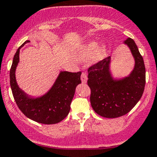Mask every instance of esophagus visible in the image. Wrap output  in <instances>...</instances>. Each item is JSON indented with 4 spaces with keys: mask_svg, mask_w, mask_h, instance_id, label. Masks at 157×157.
Returning a JSON list of instances; mask_svg holds the SVG:
<instances>
[{
    "mask_svg": "<svg viewBox=\"0 0 157 157\" xmlns=\"http://www.w3.org/2000/svg\"><path fill=\"white\" fill-rule=\"evenodd\" d=\"M80 78H81L82 83H86V81H87V76H86V73H82L81 77H80Z\"/></svg>",
    "mask_w": 157,
    "mask_h": 157,
    "instance_id": "esophagus-1",
    "label": "esophagus"
}]
</instances>
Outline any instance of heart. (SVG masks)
<instances>
[{
	"instance_id": "1",
	"label": "heart",
	"mask_w": 157,
	"mask_h": 157,
	"mask_svg": "<svg viewBox=\"0 0 157 157\" xmlns=\"http://www.w3.org/2000/svg\"><path fill=\"white\" fill-rule=\"evenodd\" d=\"M106 46L97 42H89L80 45L74 51V58L77 61H83L90 58L92 62L98 63L106 55Z\"/></svg>"
}]
</instances>
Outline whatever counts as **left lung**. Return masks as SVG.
Segmentation results:
<instances>
[{
    "instance_id": "obj_1",
    "label": "left lung",
    "mask_w": 157,
    "mask_h": 157,
    "mask_svg": "<svg viewBox=\"0 0 157 157\" xmlns=\"http://www.w3.org/2000/svg\"><path fill=\"white\" fill-rule=\"evenodd\" d=\"M124 44L134 59V69L127 77L114 78L110 69V56L88 69L90 103L93 110L104 118L126 115L138 102L144 90L146 71L143 57L132 39L128 38Z\"/></svg>"
}]
</instances>
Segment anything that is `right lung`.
Segmentation results:
<instances>
[{"label":"right lung","instance_id":"right-lung-1","mask_svg":"<svg viewBox=\"0 0 157 157\" xmlns=\"http://www.w3.org/2000/svg\"><path fill=\"white\" fill-rule=\"evenodd\" d=\"M26 40L17 49L13 60L10 71V83L17 106L27 118L41 124H57L68 115L71 103L75 93L76 87L81 83V72L59 73L50 90L42 96L33 97L19 87L16 80V69L20 61V50Z\"/></svg>","mask_w":157,"mask_h":157}]
</instances>
